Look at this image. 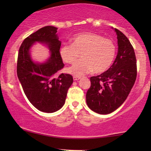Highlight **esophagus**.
Wrapping results in <instances>:
<instances>
[{
	"mask_svg": "<svg viewBox=\"0 0 151 151\" xmlns=\"http://www.w3.org/2000/svg\"><path fill=\"white\" fill-rule=\"evenodd\" d=\"M80 77H77V76H74L73 77V79L74 81H77V80H79V79H80Z\"/></svg>",
	"mask_w": 151,
	"mask_h": 151,
	"instance_id": "obj_1",
	"label": "esophagus"
}]
</instances>
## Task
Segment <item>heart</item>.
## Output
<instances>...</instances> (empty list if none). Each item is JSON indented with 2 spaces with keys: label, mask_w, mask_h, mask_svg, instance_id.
Listing matches in <instances>:
<instances>
[{
  "label": "heart",
  "mask_w": 151,
  "mask_h": 151,
  "mask_svg": "<svg viewBox=\"0 0 151 151\" xmlns=\"http://www.w3.org/2000/svg\"><path fill=\"white\" fill-rule=\"evenodd\" d=\"M72 45L65 44L60 49V55L65 63H73L78 54V60L67 69L68 73L81 77L94 72L103 73L113 63L116 55V46L111 40L92 32L78 33L71 39Z\"/></svg>",
  "instance_id": "1"
}]
</instances>
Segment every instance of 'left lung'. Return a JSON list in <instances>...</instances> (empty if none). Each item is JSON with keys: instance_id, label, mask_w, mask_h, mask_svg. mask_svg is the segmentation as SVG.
<instances>
[{"instance_id": "obj_1", "label": "left lung", "mask_w": 151, "mask_h": 151, "mask_svg": "<svg viewBox=\"0 0 151 151\" xmlns=\"http://www.w3.org/2000/svg\"><path fill=\"white\" fill-rule=\"evenodd\" d=\"M118 52L113 65L99 75L90 78L91 86L86 95L87 106L93 111L108 114L125 101L136 79V58L127 37L114 28Z\"/></svg>"}]
</instances>
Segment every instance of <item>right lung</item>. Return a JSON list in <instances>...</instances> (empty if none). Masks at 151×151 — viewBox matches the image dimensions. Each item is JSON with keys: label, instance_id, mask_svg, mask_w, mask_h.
<instances>
[{"label": "right lung", "instance_id": "1", "mask_svg": "<svg viewBox=\"0 0 151 151\" xmlns=\"http://www.w3.org/2000/svg\"><path fill=\"white\" fill-rule=\"evenodd\" d=\"M58 28L45 26L26 37L19 49L17 74L28 100L36 109L45 113H53L63 106L67 91L73 83L68 74H55L64 67L60 55L61 41L57 34ZM40 42L50 49V56L40 63L32 60L30 49Z\"/></svg>", "mask_w": 151, "mask_h": 151}]
</instances>
